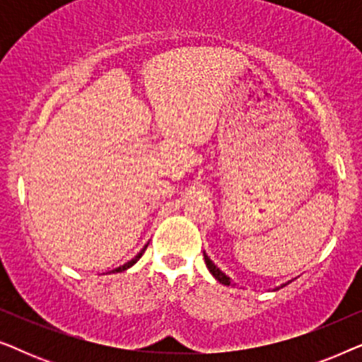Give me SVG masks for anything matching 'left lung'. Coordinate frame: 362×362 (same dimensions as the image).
<instances>
[{
  "label": "left lung",
  "instance_id": "left-lung-1",
  "mask_svg": "<svg viewBox=\"0 0 362 362\" xmlns=\"http://www.w3.org/2000/svg\"><path fill=\"white\" fill-rule=\"evenodd\" d=\"M204 262H206L207 269H209V272L212 274V276H214V279H216L217 281H219V284L227 285V286L230 285V279H229V276H227V275L224 274V272H222V270L219 269V267L214 265V262H212V260L209 259V257H207L206 252H204ZM288 284H290V281H286V284H284L281 286H285V285H288ZM279 288H280V286H276L275 290H279Z\"/></svg>",
  "mask_w": 362,
  "mask_h": 362
}]
</instances>
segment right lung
<instances>
[{
  "label": "right lung",
  "instance_id": "1",
  "mask_svg": "<svg viewBox=\"0 0 362 362\" xmlns=\"http://www.w3.org/2000/svg\"><path fill=\"white\" fill-rule=\"evenodd\" d=\"M146 247H148V244H146L145 247H143V249H141L140 252H138V254H136L135 257H133V259H132V260H128V262H127V264H123V265H120V267H117V269H113V270H112V274H118V272H125L127 269H130V267H133V265H135V264H136V262H138V260H140V257H141L143 254H145Z\"/></svg>",
  "mask_w": 362,
  "mask_h": 362
}]
</instances>
